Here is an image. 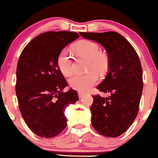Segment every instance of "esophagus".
<instances>
[{
    "instance_id": "34e87169",
    "label": "esophagus",
    "mask_w": 158,
    "mask_h": 158,
    "mask_svg": "<svg viewBox=\"0 0 158 158\" xmlns=\"http://www.w3.org/2000/svg\"><path fill=\"white\" fill-rule=\"evenodd\" d=\"M84 95H85V94H84V93H81V92H79V93H78V96H79L80 98H82L84 96Z\"/></svg>"
}]
</instances>
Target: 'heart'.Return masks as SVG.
<instances>
[{
	"label": "heart",
	"mask_w": 158,
	"mask_h": 158,
	"mask_svg": "<svg viewBox=\"0 0 158 158\" xmlns=\"http://www.w3.org/2000/svg\"><path fill=\"white\" fill-rule=\"evenodd\" d=\"M74 49L80 55L88 58V70L96 71L100 74L106 72L108 68V58L105 54L101 52L98 44L84 40L76 44ZM57 65L64 75L69 76L73 72L74 61L68 50L64 49L60 51L57 57ZM94 71L85 74H74L68 81L70 87L81 92L87 91L98 81V75Z\"/></svg>",
	"instance_id": "1"
}]
</instances>
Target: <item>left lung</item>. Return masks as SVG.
Returning <instances> with one entry per match:
<instances>
[{"label": "left lung", "mask_w": 158, "mask_h": 158, "mask_svg": "<svg viewBox=\"0 0 158 158\" xmlns=\"http://www.w3.org/2000/svg\"><path fill=\"white\" fill-rule=\"evenodd\" d=\"M80 34L101 44L108 54V73L97 88L110 96H92V126L106 137H118L131 127L138 113L143 90L140 59L128 40L118 32Z\"/></svg>", "instance_id": "obj_1"}]
</instances>
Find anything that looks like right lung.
Returning a JSON list of instances; mask_svg holds the SVG:
<instances>
[{
	"mask_svg": "<svg viewBox=\"0 0 158 158\" xmlns=\"http://www.w3.org/2000/svg\"><path fill=\"white\" fill-rule=\"evenodd\" d=\"M79 34L70 31H48L26 45L20 55L16 71V95L20 111L31 131L51 138L67 126L64 110L79 100L68 86L57 65L60 51Z\"/></svg>",
	"mask_w": 158,
	"mask_h": 158,
	"instance_id": "right-lung-1",
	"label": "right lung"
}]
</instances>
